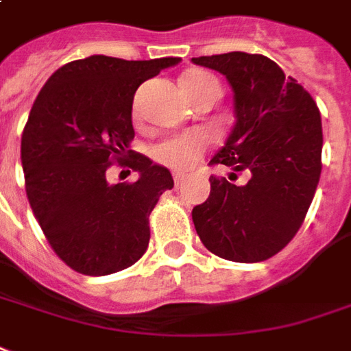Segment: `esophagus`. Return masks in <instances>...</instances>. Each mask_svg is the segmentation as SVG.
I'll use <instances>...</instances> for the list:
<instances>
[{"mask_svg": "<svg viewBox=\"0 0 351 351\" xmlns=\"http://www.w3.org/2000/svg\"><path fill=\"white\" fill-rule=\"evenodd\" d=\"M183 181H185V178H183V176H179V173H173V183H176V186L183 185Z\"/></svg>", "mask_w": 351, "mask_h": 351, "instance_id": "1", "label": "esophagus"}]
</instances>
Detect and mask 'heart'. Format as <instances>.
Instances as JSON below:
<instances>
[{
    "label": "heart",
    "instance_id": "1",
    "mask_svg": "<svg viewBox=\"0 0 351 351\" xmlns=\"http://www.w3.org/2000/svg\"><path fill=\"white\" fill-rule=\"evenodd\" d=\"M183 90L186 96L197 94V92L216 90L220 94V85L216 81L215 75H210L205 70H191L186 72L181 79ZM205 152V142L202 136L197 135H183L176 138L160 142L152 149L154 159L160 165L172 168L173 172H186L192 166L196 165L199 157Z\"/></svg>",
    "mask_w": 351,
    "mask_h": 351
}]
</instances>
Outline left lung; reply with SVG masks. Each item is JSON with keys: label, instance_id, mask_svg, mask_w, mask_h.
Instances as JSON below:
<instances>
[{"label": "left lung", "instance_id": "8db88e82", "mask_svg": "<svg viewBox=\"0 0 351 351\" xmlns=\"http://www.w3.org/2000/svg\"><path fill=\"white\" fill-rule=\"evenodd\" d=\"M226 75L233 88L235 128L210 165L247 172L233 185L210 176L207 202L192 209L204 246L235 263L274 257L302 228L322 172V120L315 99L265 55L194 57Z\"/></svg>", "mask_w": 351, "mask_h": 351}]
</instances>
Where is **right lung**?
<instances>
[{"instance_id":"add662e5","label":"right lung","mask_w":351,"mask_h":351,"mask_svg":"<svg viewBox=\"0 0 351 351\" xmlns=\"http://www.w3.org/2000/svg\"><path fill=\"white\" fill-rule=\"evenodd\" d=\"M179 60L92 55L60 66L36 96L22 133L25 192L49 246L75 272H120L146 252L149 215L173 179L129 149L131 109L136 88ZM114 160L141 178L109 186Z\"/></svg>"}]
</instances>
